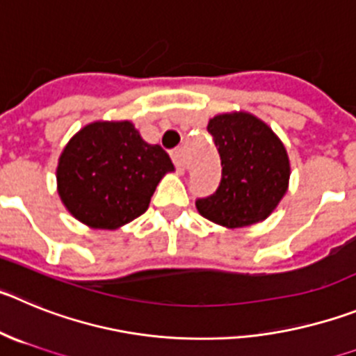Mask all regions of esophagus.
<instances>
[{
  "label": "esophagus",
  "mask_w": 356,
  "mask_h": 356,
  "mask_svg": "<svg viewBox=\"0 0 356 356\" xmlns=\"http://www.w3.org/2000/svg\"><path fill=\"white\" fill-rule=\"evenodd\" d=\"M170 156H172V161H174V165L177 166V170H179V172H184V168H186V163H184V150H182L181 147H179V149L172 150Z\"/></svg>",
  "instance_id": "esophagus-1"
}]
</instances>
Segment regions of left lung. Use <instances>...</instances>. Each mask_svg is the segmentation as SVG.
<instances>
[{"instance_id":"8db88e82","label":"left lung","mask_w":356,"mask_h":356,"mask_svg":"<svg viewBox=\"0 0 356 356\" xmlns=\"http://www.w3.org/2000/svg\"><path fill=\"white\" fill-rule=\"evenodd\" d=\"M207 131L222 159V181L213 195L197 198L198 213L230 229L262 222L289 184L284 143L250 113L216 115Z\"/></svg>"}]
</instances>
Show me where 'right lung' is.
<instances>
[{"label": "right lung", "mask_w": 356, "mask_h": 356, "mask_svg": "<svg viewBox=\"0 0 356 356\" xmlns=\"http://www.w3.org/2000/svg\"><path fill=\"white\" fill-rule=\"evenodd\" d=\"M172 170L165 150L143 142L131 122H94L67 143L56 181L76 220L117 229L145 213L158 182Z\"/></svg>", "instance_id": "right-lung-1"}]
</instances>
